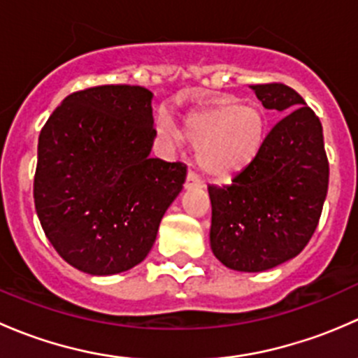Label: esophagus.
Here are the masks:
<instances>
[{"instance_id": "34e87169", "label": "esophagus", "mask_w": 358, "mask_h": 358, "mask_svg": "<svg viewBox=\"0 0 358 358\" xmlns=\"http://www.w3.org/2000/svg\"><path fill=\"white\" fill-rule=\"evenodd\" d=\"M196 187H204V182L201 180V176L197 175L194 169H189L185 180V189H196Z\"/></svg>"}]
</instances>
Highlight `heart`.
Returning <instances> with one entry per match:
<instances>
[{
    "label": "heart",
    "mask_w": 358,
    "mask_h": 358,
    "mask_svg": "<svg viewBox=\"0 0 358 358\" xmlns=\"http://www.w3.org/2000/svg\"><path fill=\"white\" fill-rule=\"evenodd\" d=\"M156 129L169 145L180 142V131L166 114L157 117ZM183 133L197 145L202 171L225 182L244 171L259 154L266 136V115L255 103L218 100L190 112L183 121Z\"/></svg>",
    "instance_id": "b5f03b06"
}]
</instances>
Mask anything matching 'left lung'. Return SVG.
<instances>
[{
	"instance_id": "obj_1",
	"label": "left lung",
	"mask_w": 358,
	"mask_h": 358,
	"mask_svg": "<svg viewBox=\"0 0 358 358\" xmlns=\"http://www.w3.org/2000/svg\"><path fill=\"white\" fill-rule=\"evenodd\" d=\"M266 109L286 112L230 185H209L216 258L239 272L273 268L305 249L329 185L320 119L284 83L251 85Z\"/></svg>"
}]
</instances>
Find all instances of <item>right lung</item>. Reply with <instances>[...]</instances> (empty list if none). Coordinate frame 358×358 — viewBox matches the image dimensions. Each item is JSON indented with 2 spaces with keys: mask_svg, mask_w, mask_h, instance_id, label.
Listing matches in <instances>:
<instances>
[{
  "mask_svg": "<svg viewBox=\"0 0 358 358\" xmlns=\"http://www.w3.org/2000/svg\"><path fill=\"white\" fill-rule=\"evenodd\" d=\"M152 93L102 85L64 99L39 133L34 206L69 265L112 275L145 259L187 178L183 162L150 157Z\"/></svg>",
  "mask_w": 358,
  "mask_h": 358,
  "instance_id": "add662e5",
  "label": "right lung"
}]
</instances>
